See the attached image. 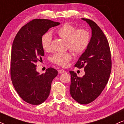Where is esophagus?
Here are the masks:
<instances>
[{
  "instance_id": "obj_1",
  "label": "esophagus",
  "mask_w": 124,
  "mask_h": 124,
  "mask_svg": "<svg viewBox=\"0 0 124 124\" xmlns=\"http://www.w3.org/2000/svg\"><path fill=\"white\" fill-rule=\"evenodd\" d=\"M64 72H66V71L63 70V69H61V70H58V73H59V74L64 73Z\"/></svg>"
}]
</instances>
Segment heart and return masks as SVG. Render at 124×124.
<instances>
[{
	"label": "heart",
	"instance_id": "heart-1",
	"mask_svg": "<svg viewBox=\"0 0 124 124\" xmlns=\"http://www.w3.org/2000/svg\"><path fill=\"white\" fill-rule=\"evenodd\" d=\"M57 35L66 41V48L75 55H80L88 47L91 41V33L88 29H78L70 24H65L57 31ZM52 36L49 32L42 36L41 46L45 52L52 50ZM72 54L70 52L55 53L51 58V62L60 66L65 67L71 60Z\"/></svg>",
	"mask_w": 124,
	"mask_h": 124
}]
</instances>
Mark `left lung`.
Instances as JSON below:
<instances>
[{"mask_svg":"<svg viewBox=\"0 0 124 124\" xmlns=\"http://www.w3.org/2000/svg\"><path fill=\"white\" fill-rule=\"evenodd\" d=\"M92 29L91 41L74 66L84 68L85 75L78 77L70 71V92L75 101L87 104L99 96L107 85L112 68L111 53L106 36L93 21L82 19Z\"/></svg>","mask_w":124,"mask_h":124,"instance_id":"8db88e82","label":"left lung"}]
</instances>
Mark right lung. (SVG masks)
I'll return each instance as SVG.
<instances>
[{
	"mask_svg": "<svg viewBox=\"0 0 124 124\" xmlns=\"http://www.w3.org/2000/svg\"><path fill=\"white\" fill-rule=\"evenodd\" d=\"M59 24L48 19H34L23 26L14 39L11 56V80L20 97L31 104L39 105L47 99L52 82L58 75L57 70L52 67L39 74L36 71V63L44 55L42 36L50 28Z\"/></svg>",
	"mask_w": 124,
	"mask_h": 124,
	"instance_id": "1",
	"label": "right lung"
}]
</instances>
